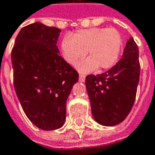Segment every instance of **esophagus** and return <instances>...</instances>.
Returning a JSON list of instances; mask_svg holds the SVG:
<instances>
[{"label": "esophagus", "mask_w": 155, "mask_h": 155, "mask_svg": "<svg viewBox=\"0 0 155 155\" xmlns=\"http://www.w3.org/2000/svg\"><path fill=\"white\" fill-rule=\"evenodd\" d=\"M79 81H81V82H84V81H85V75H84V74H80Z\"/></svg>", "instance_id": "1"}]
</instances>
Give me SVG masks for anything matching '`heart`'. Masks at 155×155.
<instances>
[{
  "label": "heart",
  "instance_id": "obj_1",
  "mask_svg": "<svg viewBox=\"0 0 155 155\" xmlns=\"http://www.w3.org/2000/svg\"><path fill=\"white\" fill-rule=\"evenodd\" d=\"M121 45V35L112 27L79 30L72 36L65 35L61 44L63 57L71 64L84 57L87 51L89 58L76 65L83 73L113 66L119 57Z\"/></svg>",
  "mask_w": 155,
  "mask_h": 155
}]
</instances>
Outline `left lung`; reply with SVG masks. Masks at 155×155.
Instances as JSON below:
<instances>
[{"instance_id": "left-lung-1", "label": "left lung", "mask_w": 155, "mask_h": 155, "mask_svg": "<svg viewBox=\"0 0 155 155\" xmlns=\"http://www.w3.org/2000/svg\"><path fill=\"white\" fill-rule=\"evenodd\" d=\"M140 74L138 45L130 37L122 57L101 74H90L85 85L95 121L104 126L121 123L133 107Z\"/></svg>"}]
</instances>
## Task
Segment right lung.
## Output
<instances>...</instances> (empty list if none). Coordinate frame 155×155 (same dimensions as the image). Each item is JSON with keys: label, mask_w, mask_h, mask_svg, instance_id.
Here are the masks:
<instances>
[{"label": "right lung", "mask_w": 155, "mask_h": 155, "mask_svg": "<svg viewBox=\"0 0 155 155\" xmlns=\"http://www.w3.org/2000/svg\"><path fill=\"white\" fill-rule=\"evenodd\" d=\"M61 30L40 22L23 27L12 51L15 93L29 120L43 130L63 126L79 74L59 54Z\"/></svg>", "instance_id": "add662e5"}]
</instances>
